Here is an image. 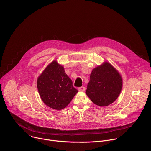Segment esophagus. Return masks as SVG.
<instances>
[{"instance_id":"obj_1","label":"esophagus","mask_w":151,"mask_h":151,"mask_svg":"<svg viewBox=\"0 0 151 151\" xmlns=\"http://www.w3.org/2000/svg\"><path fill=\"white\" fill-rule=\"evenodd\" d=\"M85 90V87H79V88H78V90H79V91H84Z\"/></svg>"}]
</instances>
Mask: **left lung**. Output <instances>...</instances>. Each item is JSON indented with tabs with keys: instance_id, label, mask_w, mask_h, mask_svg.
Listing matches in <instances>:
<instances>
[{
	"instance_id": "1",
	"label": "left lung",
	"mask_w": 151,
	"mask_h": 151,
	"mask_svg": "<svg viewBox=\"0 0 151 151\" xmlns=\"http://www.w3.org/2000/svg\"><path fill=\"white\" fill-rule=\"evenodd\" d=\"M122 79L119 72L107 61L93 69L86 94L96 105L104 107L114 103L119 96Z\"/></svg>"
}]
</instances>
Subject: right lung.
<instances>
[{"mask_svg":"<svg viewBox=\"0 0 151 151\" xmlns=\"http://www.w3.org/2000/svg\"><path fill=\"white\" fill-rule=\"evenodd\" d=\"M37 87L42 101L55 110L65 108L78 93L64 68L56 60L50 63L38 76Z\"/></svg>","mask_w":151,"mask_h":151,"instance_id":"right-lung-1","label":"right lung"}]
</instances>
